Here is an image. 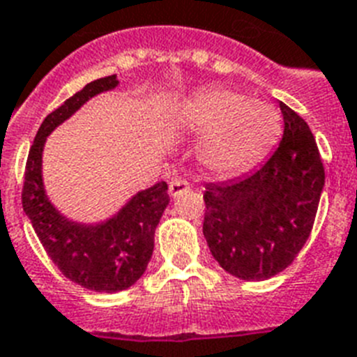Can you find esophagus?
<instances>
[{
	"label": "esophagus",
	"instance_id": "esophagus-1",
	"mask_svg": "<svg viewBox=\"0 0 357 357\" xmlns=\"http://www.w3.org/2000/svg\"><path fill=\"white\" fill-rule=\"evenodd\" d=\"M188 190H190V184L184 178H176V181L169 182V195L172 197H181Z\"/></svg>",
	"mask_w": 357,
	"mask_h": 357
}]
</instances>
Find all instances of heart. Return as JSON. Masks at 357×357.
I'll use <instances>...</instances> for the list:
<instances>
[{"label": "heart", "mask_w": 357, "mask_h": 357, "mask_svg": "<svg viewBox=\"0 0 357 357\" xmlns=\"http://www.w3.org/2000/svg\"><path fill=\"white\" fill-rule=\"evenodd\" d=\"M181 122L204 135L199 158L215 172H241L257 164L281 132V116L272 105L226 87L193 94L182 105Z\"/></svg>", "instance_id": "1"}]
</instances>
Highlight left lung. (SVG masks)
Returning a JSON list of instances; mask_svg holds the SVG:
<instances>
[{"label":"left lung","instance_id":"8db88e82","mask_svg":"<svg viewBox=\"0 0 357 357\" xmlns=\"http://www.w3.org/2000/svg\"><path fill=\"white\" fill-rule=\"evenodd\" d=\"M284 132L263 166L206 185L204 237L213 259L243 281L282 272L305 246L316 219L325 169L308 123L279 102Z\"/></svg>","mask_w":357,"mask_h":357}]
</instances>
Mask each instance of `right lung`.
<instances>
[{
    "label": "right lung",
    "instance_id": "1",
    "mask_svg": "<svg viewBox=\"0 0 357 357\" xmlns=\"http://www.w3.org/2000/svg\"><path fill=\"white\" fill-rule=\"evenodd\" d=\"M116 75L94 79L47 114L32 144L23 182V211L52 263L67 279L94 291H122L146 272L155 248V229L169 204L167 184L137 191L107 219H69L49 199L43 182V149L49 135L100 93L116 89Z\"/></svg>",
    "mask_w": 357,
    "mask_h": 357
}]
</instances>
